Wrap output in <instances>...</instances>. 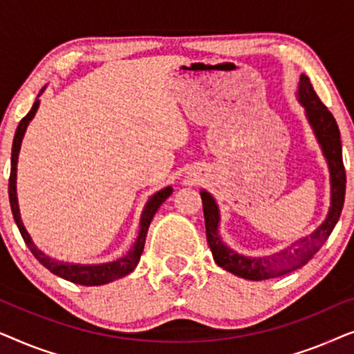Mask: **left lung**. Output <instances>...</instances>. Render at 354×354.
I'll return each mask as SVG.
<instances>
[{"instance_id":"left-lung-1","label":"left lung","mask_w":354,"mask_h":354,"mask_svg":"<svg viewBox=\"0 0 354 354\" xmlns=\"http://www.w3.org/2000/svg\"><path fill=\"white\" fill-rule=\"evenodd\" d=\"M298 101L306 111V118L311 124L319 145H321L324 156L327 159L328 171H330V207L326 221L317 227L309 236L299 239L279 253L263 256V258H248L239 254L229 248L219 235V207L214 198L209 193L201 190L203 211H205V225L207 245L212 251V258L222 269L248 280H266L285 275L292 270H297L308 263L314 254L326 243L333 227L340 219L343 203H345L346 174L342 156V140L337 120L333 119L327 106L322 104L319 96L314 91L311 82L306 75L299 77L298 84Z\"/></svg>"}]
</instances>
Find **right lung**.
<instances>
[{"instance_id":"add662e5","label":"right lung","mask_w":354,"mask_h":354,"mask_svg":"<svg viewBox=\"0 0 354 354\" xmlns=\"http://www.w3.org/2000/svg\"><path fill=\"white\" fill-rule=\"evenodd\" d=\"M43 91V90H41ZM40 91V93H41ZM40 96V95H38ZM38 106H40V100H35L32 109L28 111V114L24 118L21 122H19L16 129V135H14L12 142V153H11V176H9V203H11V211L14 216V221L19 227V232H21L24 241L28 246V250L32 251V254L40 261V264L45 266V268L50 270V272L59 275V277L69 280V282L85 285V287H95V285H104L113 282V280H118L120 277H125V275L132 272V270L137 268L140 256L143 253L145 248V240H147L148 227L151 224L154 214L159 209V206L162 205L164 201L171 196L172 187H166L162 190L149 198L147 205H145V209L142 212V219H140V230L138 236L132 245V248L127 251V254H124L122 258L111 261V263H103V264H74V263H64V261H56L50 258V256L43 253L37 248V245L33 243L30 235L24 227V222L21 219V211H19V203H17V190H16V178H17V158H19V149H21V143L24 138V133H26L27 125L35 115Z\"/></svg>"}]
</instances>
